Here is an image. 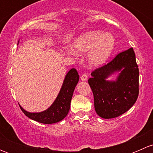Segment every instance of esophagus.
<instances>
[{"label": "esophagus", "mask_w": 153, "mask_h": 153, "mask_svg": "<svg viewBox=\"0 0 153 153\" xmlns=\"http://www.w3.org/2000/svg\"><path fill=\"white\" fill-rule=\"evenodd\" d=\"M81 80L82 81H86L87 80V75L86 74H83L81 76Z\"/></svg>", "instance_id": "esophagus-1"}]
</instances>
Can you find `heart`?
<instances>
[{
  "mask_svg": "<svg viewBox=\"0 0 153 153\" xmlns=\"http://www.w3.org/2000/svg\"><path fill=\"white\" fill-rule=\"evenodd\" d=\"M115 39L110 34L99 30L85 32L77 37L73 42V49L77 53H88V62L92 67H99L104 64L112 53ZM71 54L75 55L73 52Z\"/></svg>",
  "mask_w": 153,
  "mask_h": 153,
  "instance_id": "b5f03b06",
  "label": "heart"
}]
</instances>
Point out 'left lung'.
Returning a JSON list of instances; mask_svg holds the SVG:
<instances>
[{
	"instance_id": "obj_1",
	"label": "left lung",
	"mask_w": 153,
	"mask_h": 153,
	"mask_svg": "<svg viewBox=\"0 0 153 153\" xmlns=\"http://www.w3.org/2000/svg\"><path fill=\"white\" fill-rule=\"evenodd\" d=\"M118 73L115 80L109 76ZM88 80L94 95L96 113L109 119L129 110L138 96L139 71L133 49L118 54L105 66L95 69Z\"/></svg>"
}]
</instances>
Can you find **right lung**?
<instances>
[{"label":"right lung","mask_w":153,"mask_h":153,"mask_svg":"<svg viewBox=\"0 0 153 153\" xmlns=\"http://www.w3.org/2000/svg\"><path fill=\"white\" fill-rule=\"evenodd\" d=\"M20 41V40H19ZM19 41L18 42L19 43ZM79 81V75L75 69H71L65 75L58 96L52 105L46 110L39 112H30L20 105L21 110L28 118L41 124H52L62 121L67 115L70 109L75 88Z\"/></svg>","instance_id":"add662e5"}]
</instances>
